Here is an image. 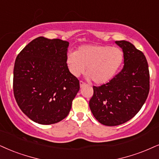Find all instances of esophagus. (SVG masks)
<instances>
[{"label": "esophagus", "mask_w": 159, "mask_h": 159, "mask_svg": "<svg viewBox=\"0 0 159 159\" xmlns=\"http://www.w3.org/2000/svg\"><path fill=\"white\" fill-rule=\"evenodd\" d=\"M80 87L83 88V87H84V86H85V85H86V84H85V83H84L83 81H80Z\"/></svg>", "instance_id": "1"}]
</instances>
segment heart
Returning a JSON list of instances; mask_svg holds the SVG:
<instances>
[{"instance_id": "heart-1", "label": "heart", "mask_w": 159, "mask_h": 159, "mask_svg": "<svg viewBox=\"0 0 159 159\" xmlns=\"http://www.w3.org/2000/svg\"><path fill=\"white\" fill-rule=\"evenodd\" d=\"M124 53L120 48L108 46L89 45L78 48L66 57L70 73L79 76L85 70L89 78L98 85L109 82L120 68Z\"/></svg>"}]
</instances>
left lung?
I'll list each match as a JSON object with an SVG mask.
<instances>
[{
    "instance_id": "8db88e82",
    "label": "left lung",
    "mask_w": 159,
    "mask_h": 159,
    "mask_svg": "<svg viewBox=\"0 0 159 159\" xmlns=\"http://www.w3.org/2000/svg\"><path fill=\"white\" fill-rule=\"evenodd\" d=\"M124 52V67L111 81L93 86L89 106L101 124L116 126L140 111L150 91L148 63L142 52L125 40L116 41Z\"/></svg>"
}]
</instances>
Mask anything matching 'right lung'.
Here are the masks:
<instances>
[{"label":"right lung","instance_id":"obj_1","mask_svg":"<svg viewBox=\"0 0 159 159\" xmlns=\"http://www.w3.org/2000/svg\"><path fill=\"white\" fill-rule=\"evenodd\" d=\"M69 43L35 38L17 56L13 91L21 111L41 125L57 123L67 116L80 90V81L66 64Z\"/></svg>","mask_w":159,"mask_h":159}]
</instances>
